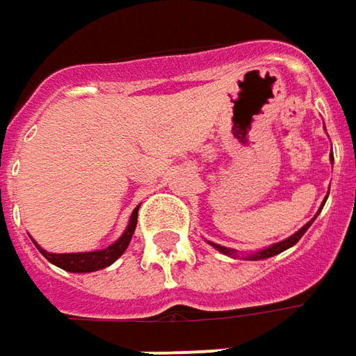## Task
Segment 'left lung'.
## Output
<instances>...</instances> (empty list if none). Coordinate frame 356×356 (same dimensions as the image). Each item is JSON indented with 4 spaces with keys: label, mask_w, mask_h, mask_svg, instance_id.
Here are the masks:
<instances>
[{
    "label": "left lung",
    "mask_w": 356,
    "mask_h": 356,
    "mask_svg": "<svg viewBox=\"0 0 356 356\" xmlns=\"http://www.w3.org/2000/svg\"><path fill=\"white\" fill-rule=\"evenodd\" d=\"M331 161H333V154H331ZM325 200H327V197H325ZM321 207H323V206H321ZM319 211H321V209H319ZM314 219H316V217H314ZM314 219H312V221H307L304 227L300 229V231H296L294 235H290L288 239L280 241V243H274L273 247H266V249L257 250L254 254H247V259H249V261H262V259H270V257H274V254H280L282 250L290 249V247H294L296 243H298V241L304 237V233H306L307 229H309V225L314 223ZM209 245H211V247H216L219 252H223V254H229V257H235V254H237V250L227 249V247H221V245H216V243H209Z\"/></svg>",
    "instance_id": "1"
}]
</instances>
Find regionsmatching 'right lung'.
<instances>
[{
  "mask_svg": "<svg viewBox=\"0 0 356 356\" xmlns=\"http://www.w3.org/2000/svg\"><path fill=\"white\" fill-rule=\"evenodd\" d=\"M137 213H139V207L133 209L125 233H123L113 245H109V247H106V249L102 250L56 254V252H47L44 249H40L35 241H33V243L37 245V249L40 250V254H42L47 261L52 262L54 266H58L62 270H68V273H95V270H102V268H106V266H111V264L125 252V249L129 247V243H131V237H133V233H135V227H137Z\"/></svg>",
  "mask_w": 356,
  "mask_h": 356,
  "instance_id": "obj_1",
  "label": "right lung"
}]
</instances>
